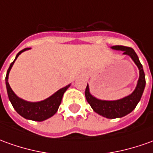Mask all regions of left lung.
Here are the masks:
<instances>
[{"label": "left lung", "mask_w": 153, "mask_h": 153, "mask_svg": "<svg viewBox=\"0 0 153 153\" xmlns=\"http://www.w3.org/2000/svg\"><path fill=\"white\" fill-rule=\"evenodd\" d=\"M111 48L113 50L123 51V55L129 56L137 66L139 70V78L137 86L135 87V90L131 94L123 98L114 100V101H107V100H101L93 97L91 94L89 86L87 84L85 96L87 102L90 104V106L95 112L106 118L114 119L123 117L124 116L129 114L136 108L143 96L144 88L146 86V80H145V74H144L143 65L141 64L137 55L132 48L124 46H113Z\"/></svg>", "instance_id": "1"}]
</instances>
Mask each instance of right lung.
Masks as SVG:
<instances>
[{"label": "right lung", "instance_id": "add662e5", "mask_svg": "<svg viewBox=\"0 0 153 153\" xmlns=\"http://www.w3.org/2000/svg\"><path fill=\"white\" fill-rule=\"evenodd\" d=\"M29 49L30 48H25L21 51L20 52H18V54L16 56V58L13 61V62H11L9 66L6 76V90H7L8 97H9L11 105L13 106L14 109L16 111V112L19 115H21L22 117L28 119V120L42 122L46 119L50 118L53 115L56 114V112L58 110L60 104L62 102L63 95L65 93V91L69 88L71 84L59 89L57 91L55 92L54 94H52L49 97H47L43 101H40V102H28V101L23 100L17 97L15 94L14 91H12L11 87H10V84L8 82L9 73H10V71L12 66L14 65L16 60L19 56V55H21L22 52L29 50Z\"/></svg>", "mask_w": 153, "mask_h": 153}]
</instances>
